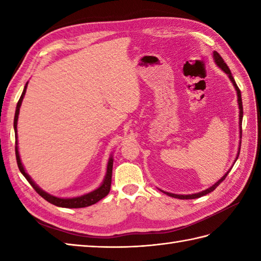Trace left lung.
<instances>
[{
    "mask_svg": "<svg viewBox=\"0 0 261 261\" xmlns=\"http://www.w3.org/2000/svg\"><path fill=\"white\" fill-rule=\"evenodd\" d=\"M213 56H214V60H215V63L218 64V66H220L221 67V69H223L226 74H228V76H229V79L231 80V82H232V84H233V86L236 87V91H237V94H238V104H239V109H240V115H239V124H240V134L242 135V127H241V125H242V116H243V108H242V99H241V92H240V90H239V87H238V85H237V83H236V81H234V79H233V76H232V74H231V70H230V68L228 67V65L225 64V62L223 60V58L220 56V55L216 53V51H214L213 53ZM240 146H241V143H240ZM239 152H240V148H239ZM239 152H238V156H239ZM237 159H238V157H237ZM230 171V170H229ZM229 171L228 173H226L222 178H221L219 181H216L215 184L213 185V186H211L210 188H207V190H205V191H203V192H201V193H197V194H192V195H177V194H173V193H167V192H164V193H166L167 194V195H169V196H171V197H175V198H180V199H193V198H198V197H201V196H204V195H206V194H208V193H211V192H213L216 187H218L221 182H222L224 179H225V177L228 176V174H229Z\"/></svg>",
    "mask_w": 261,
    "mask_h": 261,
    "instance_id": "1",
    "label": "left lung"
}]
</instances>
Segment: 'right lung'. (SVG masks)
Returning <instances> with one entry per match:
<instances>
[{
    "instance_id": "add662e5",
    "label": "right lung",
    "mask_w": 261,
    "mask_h": 261,
    "mask_svg": "<svg viewBox=\"0 0 261 261\" xmlns=\"http://www.w3.org/2000/svg\"><path fill=\"white\" fill-rule=\"evenodd\" d=\"M27 85L28 83L24 86V90L22 92V95L19 99L18 104H16V110H15V115H14V132H15V145H18V141H16V124H18V118H19V112H20V107L22 103V99H23V96L25 94V90H27ZM15 157H16V163H18V167L20 169V171L25 177V179L29 181V184L33 187L39 195L41 197H43L46 199L47 202L51 203L56 206H60V207H67V208H80V207H86L90 206V205H93L97 203L99 199H102L103 197H105L109 194L110 190H111V182H112V167H113V159L110 158L109 163H108V170H107V176L103 180V184L99 186L97 190L93 191L91 193L86 194V195L83 196H79V197H74V198H59L56 196L49 195L48 193L43 192L41 188H39L33 180L30 178L29 175L25 173V170L23 168V166L21 164L20 160V156H19V151H18V147H15Z\"/></svg>"
}]
</instances>
